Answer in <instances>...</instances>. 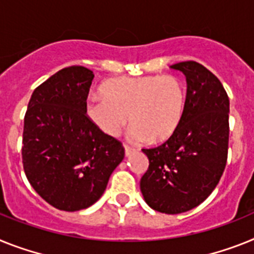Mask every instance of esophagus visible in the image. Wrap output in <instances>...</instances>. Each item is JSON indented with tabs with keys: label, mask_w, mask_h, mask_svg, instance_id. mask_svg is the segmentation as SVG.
Segmentation results:
<instances>
[{
	"label": "esophagus",
	"mask_w": 254,
	"mask_h": 254,
	"mask_svg": "<svg viewBox=\"0 0 254 254\" xmlns=\"http://www.w3.org/2000/svg\"><path fill=\"white\" fill-rule=\"evenodd\" d=\"M124 150H125V156H130L131 153L134 152V148H131V147L129 146L124 147Z\"/></svg>",
	"instance_id": "1"
}]
</instances>
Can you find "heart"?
<instances>
[{"label":"heart","instance_id":"heart-1","mask_svg":"<svg viewBox=\"0 0 254 254\" xmlns=\"http://www.w3.org/2000/svg\"><path fill=\"white\" fill-rule=\"evenodd\" d=\"M101 91L87 98V119L108 137H116L129 120L127 138L134 143L169 139L186 112V85L174 74L115 78Z\"/></svg>","mask_w":254,"mask_h":254}]
</instances>
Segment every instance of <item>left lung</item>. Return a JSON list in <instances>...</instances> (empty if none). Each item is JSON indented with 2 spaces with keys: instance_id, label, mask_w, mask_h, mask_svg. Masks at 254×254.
<instances>
[{
  "instance_id": "obj_1",
  "label": "left lung",
  "mask_w": 254,
  "mask_h": 254,
  "mask_svg": "<svg viewBox=\"0 0 254 254\" xmlns=\"http://www.w3.org/2000/svg\"><path fill=\"white\" fill-rule=\"evenodd\" d=\"M170 68L186 76V112L165 143L142 150L150 164L140 178V192L152 209L178 214L203 203L222 177L230 101L221 81L204 65L189 61Z\"/></svg>"
}]
</instances>
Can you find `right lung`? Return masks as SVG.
Here are the masks:
<instances>
[{
  "mask_svg": "<svg viewBox=\"0 0 254 254\" xmlns=\"http://www.w3.org/2000/svg\"><path fill=\"white\" fill-rule=\"evenodd\" d=\"M93 78V71L81 65L63 68L36 87L25 112V176L45 201L65 212L85 209L101 199L125 155L119 140L87 119Z\"/></svg>",
  "mask_w": 254,
  "mask_h": 254,
  "instance_id": "obj_1",
  "label": "right lung"
}]
</instances>
